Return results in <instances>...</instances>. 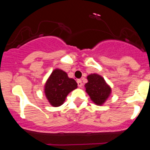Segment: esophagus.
<instances>
[{
	"label": "esophagus",
	"instance_id": "34e87169",
	"mask_svg": "<svg viewBox=\"0 0 150 150\" xmlns=\"http://www.w3.org/2000/svg\"><path fill=\"white\" fill-rule=\"evenodd\" d=\"M77 85H78V86L79 87V88H81L82 86H83V83H82V81H81V79H77Z\"/></svg>",
	"mask_w": 150,
	"mask_h": 150
}]
</instances>
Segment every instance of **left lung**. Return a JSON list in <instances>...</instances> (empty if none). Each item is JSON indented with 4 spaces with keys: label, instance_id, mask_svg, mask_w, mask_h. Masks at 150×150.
I'll list each match as a JSON object with an SVG mask.
<instances>
[{
    "label": "left lung",
    "instance_id": "8db88e82",
    "mask_svg": "<svg viewBox=\"0 0 150 150\" xmlns=\"http://www.w3.org/2000/svg\"><path fill=\"white\" fill-rule=\"evenodd\" d=\"M87 79L88 83L85 85L86 91L95 104L103 105L111 94V88L99 74H91Z\"/></svg>",
    "mask_w": 150,
    "mask_h": 150
}]
</instances>
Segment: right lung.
Returning <instances> with one entry per match:
<instances>
[{
	"label": "right lung",
	"instance_id": "obj_1",
	"mask_svg": "<svg viewBox=\"0 0 150 150\" xmlns=\"http://www.w3.org/2000/svg\"><path fill=\"white\" fill-rule=\"evenodd\" d=\"M76 88V82L69 78L67 73L55 69L45 84L44 93L52 107H59L63 104L67 95Z\"/></svg>",
	"mask_w": 150,
	"mask_h": 150
}]
</instances>
